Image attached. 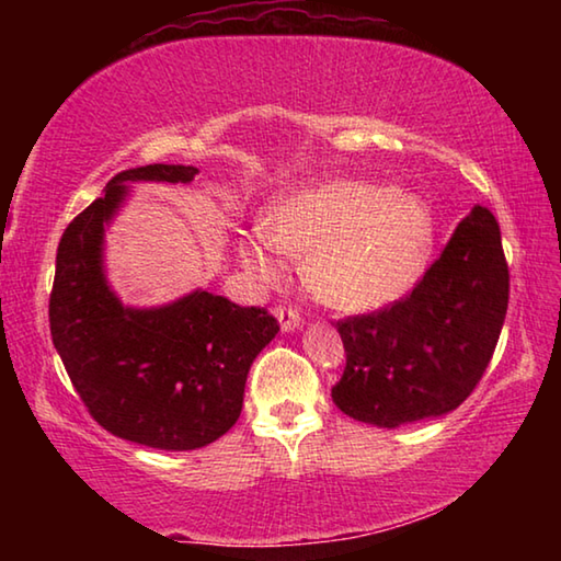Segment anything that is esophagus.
Masks as SVG:
<instances>
[{
    "label": "esophagus",
    "instance_id": "obj_1",
    "mask_svg": "<svg viewBox=\"0 0 561 561\" xmlns=\"http://www.w3.org/2000/svg\"><path fill=\"white\" fill-rule=\"evenodd\" d=\"M274 317H277L284 334H289V331H297L301 327L299 311H294L291 307H277V309H274Z\"/></svg>",
    "mask_w": 561,
    "mask_h": 561
}]
</instances>
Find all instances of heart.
Wrapping results in <instances>:
<instances>
[{"label": "heart", "instance_id": "1", "mask_svg": "<svg viewBox=\"0 0 561 561\" xmlns=\"http://www.w3.org/2000/svg\"><path fill=\"white\" fill-rule=\"evenodd\" d=\"M431 242L433 215L421 195L336 178L274 203L262 220V237L242 244V260L267 282L284 274L279 254L304 260V282L317 299L364 314L413 287Z\"/></svg>", "mask_w": 561, "mask_h": 561}]
</instances>
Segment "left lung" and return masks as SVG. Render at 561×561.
<instances>
[{"label": "left lung", "mask_w": 561, "mask_h": 561, "mask_svg": "<svg viewBox=\"0 0 561 561\" xmlns=\"http://www.w3.org/2000/svg\"><path fill=\"white\" fill-rule=\"evenodd\" d=\"M500 225L474 205L408 297L339 321L346 368L331 388L341 413L398 428L458 408L485 374L507 314Z\"/></svg>", "instance_id": "1"}]
</instances>
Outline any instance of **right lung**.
<instances>
[{
  "label": "right lung",
  "mask_w": 561,
  "mask_h": 561,
  "mask_svg": "<svg viewBox=\"0 0 561 561\" xmlns=\"http://www.w3.org/2000/svg\"><path fill=\"white\" fill-rule=\"evenodd\" d=\"M193 165L123 170L66 227L49 299L54 346L93 421L158 450L215 443L242 413L247 374L277 336L260 307L195 289L163 307H126L103 267V237L130 183H190Z\"/></svg>",
  "instance_id": "add662e5"
}]
</instances>
